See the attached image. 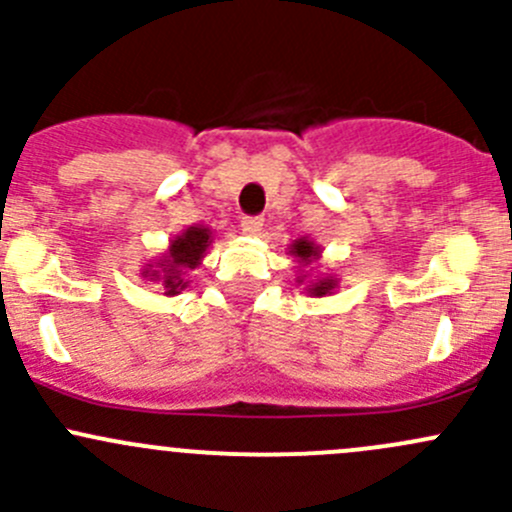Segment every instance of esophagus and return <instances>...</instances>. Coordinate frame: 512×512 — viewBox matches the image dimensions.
<instances>
[{
  "instance_id": "34e87169",
  "label": "esophagus",
  "mask_w": 512,
  "mask_h": 512,
  "mask_svg": "<svg viewBox=\"0 0 512 512\" xmlns=\"http://www.w3.org/2000/svg\"><path fill=\"white\" fill-rule=\"evenodd\" d=\"M262 225H265V218H262V215H245V218L240 220L242 232H247V235H260Z\"/></svg>"
}]
</instances>
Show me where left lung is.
I'll return each instance as SVG.
<instances>
[{
    "instance_id": "obj_1",
    "label": "left lung",
    "mask_w": 512,
    "mask_h": 512,
    "mask_svg": "<svg viewBox=\"0 0 512 512\" xmlns=\"http://www.w3.org/2000/svg\"><path fill=\"white\" fill-rule=\"evenodd\" d=\"M292 252L302 262H312L314 257H319V250L309 240H297V242H294ZM332 289H334V280H317V282H312V285H309V292H312L314 297H322V294L332 292Z\"/></svg>"
}]
</instances>
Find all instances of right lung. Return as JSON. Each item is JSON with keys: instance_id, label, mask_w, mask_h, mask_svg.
<instances>
[{"instance_id": "1", "label": "right lung", "mask_w": 512, "mask_h": 512, "mask_svg": "<svg viewBox=\"0 0 512 512\" xmlns=\"http://www.w3.org/2000/svg\"><path fill=\"white\" fill-rule=\"evenodd\" d=\"M210 245L208 227H188L183 235L170 242V252L163 262H158L160 270H146V277L160 280L165 294H178V289L188 287L183 275L188 270H195L200 265L205 247Z\"/></svg>"}]
</instances>
